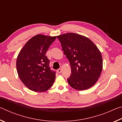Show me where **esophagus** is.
Masks as SVG:
<instances>
[{"mask_svg":"<svg viewBox=\"0 0 122 122\" xmlns=\"http://www.w3.org/2000/svg\"><path fill=\"white\" fill-rule=\"evenodd\" d=\"M61 71H62V70H61V69H58L57 70V73H58L59 74H60V73H61Z\"/></svg>","mask_w":122,"mask_h":122,"instance_id":"34e87169","label":"esophagus"}]
</instances>
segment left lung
Masks as SVG:
<instances>
[{
  "instance_id": "8db88e82",
  "label": "left lung",
  "mask_w": 122,
  "mask_h": 122,
  "mask_svg": "<svg viewBox=\"0 0 122 122\" xmlns=\"http://www.w3.org/2000/svg\"><path fill=\"white\" fill-rule=\"evenodd\" d=\"M57 38L71 66V74L67 79L69 85L77 90L93 86L103 68L98 48L89 38L74 33L60 35Z\"/></svg>"
}]
</instances>
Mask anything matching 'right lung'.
I'll list each match as a JSON object with an SVG mask.
<instances>
[{"mask_svg": "<svg viewBox=\"0 0 122 122\" xmlns=\"http://www.w3.org/2000/svg\"><path fill=\"white\" fill-rule=\"evenodd\" d=\"M56 36L38 34L30 39L20 51L16 70L22 83L29 89L43 92L53 86L55 71H51L46 53Z\"/></svg>", "mask_w": 122, "mask_h": 122, "instance_id": "right-lung-1", "label": "right lung"}]
</instances>
